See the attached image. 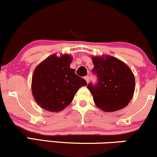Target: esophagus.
Wrapping results in <instances>:
<instances>
[{"mask_svg":"<svg viewBox=\"0 0 157 157\" xmlns=\"http://www.w3.org/2000/svg\"><path fill=\"white\" fill-rule=\"evenodd\" d=\"M84 78H85V80H86V82H89V76H86L84 77Z\"/></svg>","mask_w":157,"mask_h":157,"instance_id":"esophagus-1","label":"esophagus"}]
</instances>
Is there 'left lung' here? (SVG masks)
Instances as JSON below:
<instances>
[{
  "label": "left lung",
  "mask_w": 157,
  "mask_h": 157,
  "mask_svg": "<svg viewBox=\"0 0 157 157\" xmlns=\"http://www.w3.org/2000/svg\"><path fill=\"white\" fill-rule=\"evenodd\" d=\"M92 72L97 76V83H89L96 105L106 112L125 108L132 99L135 89L134 75L130 68L112 56L92 57Z\"/></svg>",
  "instance_id": "1"
}]
</instances>
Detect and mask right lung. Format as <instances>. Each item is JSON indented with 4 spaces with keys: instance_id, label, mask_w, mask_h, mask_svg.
<instances>
[{
    "instance_id": "1",
    "label": "right lung",
    "mask_w": 157,
    "mask_h": 157,
    "mask_svg": "<svg viewBox=\"0 0 157 157\" xmlns=\"http://www.w3.org/2000/svg\"><path fill=\"white\" fill-rule=\"evenodd\" d=\"M71 55L54 54L41 62L34 71L32 91L42 109L52 112L63 110L73 100L77 90L87 85L70 68Z\"/></svg>"
}]
</instances>
